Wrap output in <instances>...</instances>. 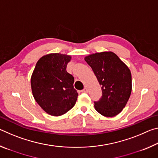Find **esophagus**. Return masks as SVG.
Listing matches in <instances>:
<instances>
[{"label": "esophagus", "mask_w": 158, "mask_h": 158, "mask_svg": "<svg viewBox=\"0 0 158 158\" xmlns=\"http://www.w3.org/2000/svg\"><path fill=\"white\" fill-rule=\"evenodd\" d=\"M81 93H88V89H86V88H85L84 89H83V90H81Z\"/></svg>", "instance_id": "34e87169"}]
</instances>
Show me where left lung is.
<instances>
[{"instance_id":"8db88e82","label":"left lung","mask_w":158,"mask_h":158,"mask_svg":"<svg viewBox=\"0 0 158 158\" xmlns=\"http://www.w3.org/2000/svg\"><path fill=\"white\" fill-rule=\"evenodd\" d=\"M84 60L91 67L102 91L100 100L95 102V110L106 117L116 116L125 108L132 92L130 69L110 51L92 53Z\"/></svg>"}]
</instances>
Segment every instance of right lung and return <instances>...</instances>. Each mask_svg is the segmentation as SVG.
Segmentation results:
<instances>
[{"label": "right lung", "instance_id": "obj_1", "mask_svg": "<svg viewBox=\"0 0 158 158\" xmlns=\"http://www.w3.org/2000/svg\"><path fill=\"white\" fill-rule=\"evenodd\" d=\"M70 55L52 53L37 60L31 78L34 99L51 116L65 114L75 105L78 93L74 89V79L66 71Z\"/></svg>", "mask_w": 158, "mask_h": 158}]
</instances>
